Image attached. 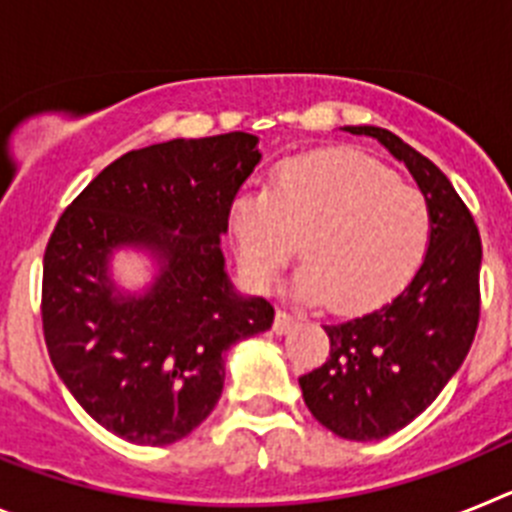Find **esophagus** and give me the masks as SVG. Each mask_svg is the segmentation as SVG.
Instances as JSON below:
<instances>
[{
  "mask_svg": "<svg viewBox=\"0 0 512 512\" xmlns=\"http://www.w3.org/2000/svg\"><path fill=\"white\" fill-rule=\"evenodd\" d=\"M292 325H295V318H292L287 310H279L277 318H274V333H277V336H284V333L292 330Z\"/></svg>",
  "mask_w": 512,
  "mask_h": 512,
  "instance_id": "34e87169",
  "label": "esophagus"
}]
</instances>
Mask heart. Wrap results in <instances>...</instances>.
<instances>
[{"label":"heart","instance_id":"obj_1","mask_svg":"<svg viewBox=\"0 0 512 512\" xmlns=\"http://www.w3.org/2000/svg\"><path fill=\"white\" fill-rule=\"evenodd\" d=\"M230 233L246 277L269 289L300 243L297 295L336 312L390 302L415 277L433 238L425 194L354 151L289 158L264 192L230 205Z\"/></svg>","mask_w":512,"mask_h":512}]
</instances>
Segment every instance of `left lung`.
Wrapping results in <instances>:
<instances>
[{
	"label": "left lung",
	"instance_id": "left-lung-1",
	"mask_svg": "<svg viewBox=\"0 0 512 512\" xmlns=\"http://www.w3.org/2000/svg\"><path fill=\"white\" fill-rule=\"evenodd\" d=\"M343 130L379 140L408 166L433 215L431 246L408 287L361 318L325 325L328 361L300 377L320 425L348 441H379L413 423L467 359L479 323L482 241L472 212L423 153L374 125Z\"/></svg>",
	"mask_w": 512,
	"mask_h": 512
}]
</instances>
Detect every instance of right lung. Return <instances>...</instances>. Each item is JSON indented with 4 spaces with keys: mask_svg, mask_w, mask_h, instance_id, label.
<instances>
[{
    "mask_svg": "<svg viewBox=\"0 0 512 512\" xmlns=\"http://www.w3.org/2000/svg\"><path fill=\"white\" fill-rule=\"evenodd\" d=\"M261 161L259 138H176L112 161L66 207L43 259V333L58 377L115 436L166 446L212 413L225 351L264 333L274 307L230 284L220 238ZM122 247L157 277L128 293L111 277Z\"/></svg>",
    "mask_w": 512,
    "mask_h": 512,
    "instance_id": "right-lung-1",
    "label": "right lung"
}]
</instances>
